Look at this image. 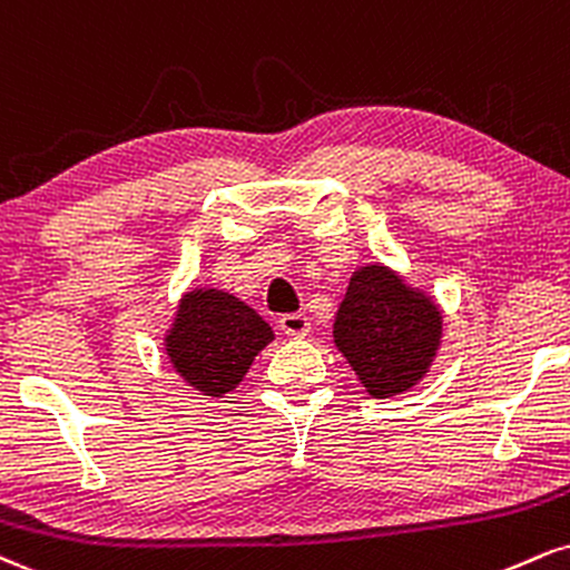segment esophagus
Returning <instances> with one entry per match:
<instances>
[{"label":"esophagus","mask_w":570,"mask_h":570,"mask_svg":"<svg viewBox=\"0 0 570 570\" xmlns=\"http://www.w3.org/2000/svg\"><path fill=\"white\" fill-rule=\"evenodd\" d=\"M281 332L289 334V337H305L311 332V318L305 313H286L278 318Z\"/></svg>","instance_id":"1"}]
</instances>
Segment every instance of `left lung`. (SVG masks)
<instances>
[{"label": "left lung", "instance_id": "1", "mask_svg": "<svg viewBox=\"0 0 570 570\" xmlns=\"http://www.w3.org/2000/svg\"><path fill=\"white\" fill-rule=\"evenodd\" d=\"M334 347L372 397L416 387L433 368L443 311L430 292L385 263L355 267L332 326Z\"/></svg>", "mask_w": 570, "mask_h": 570}]
</instances>
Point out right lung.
Here are the masks:
<instances>
[{
    "instance_id": "right-lung-1",
    "label": "right lung",
    "mask_w": 570,
    "mask_h": 570,
    "mask_svg": "<svg viewBox=\"0 0 570 570\" xmlns=\"http://www.w3.org/2000/svg\"><path fill=\"white\" fill-rule=\"evenodd\" d=\"M276 340L255 307L217 286H190L177 299L164 355L188 387L207 397L236 390L252 361Z\"/></svg>"
}]
</instances>
